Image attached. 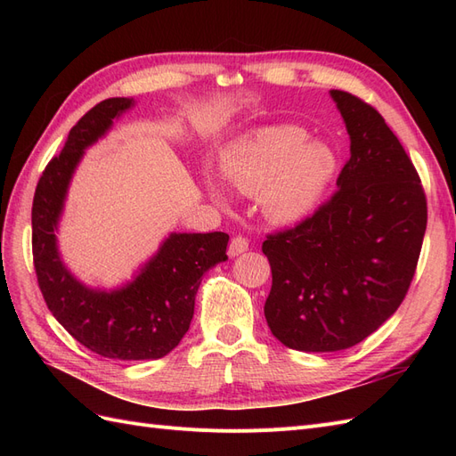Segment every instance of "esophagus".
Returning <instances> with one entry per match:
<instances>
[{
    "mask_svg": "<svg viewBox=\"0 0 456 456\" xmlns=\"http://www.w3.org/2000/svg\"><path fill=\"white\" fill-rule=\"evenodd\" d=\"M247 249H249V241H247V240L241 238V236H238V238H233V240L230 241V245H228V255H230V256H238V255L245 253Z\"/></svg>",
    "mask_w": 456,
    "mask_h": 456,
    "instance_id": "obj_1",
    "label": "esophagus"
}]
</instances>
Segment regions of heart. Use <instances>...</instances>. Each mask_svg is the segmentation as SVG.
<instances>
[{
    "label": "heart",
    "instance_id": "heart-1",
    "mask_svg": "<svg viewBox=\"0 0 456 456\" xmlns=\"http://www.w3.org/2000/svg\"><path fill=\"white\" fill-rule=\"evenodd\" d=\"M297 126H272L228 144L220 158V176L243 194H257L273 223H295L320 200L335 171V156L323 142L306 141ZM223 200V190L213 184Z\"/></svg>",
    "mask_w": 456,
    "mask_h": 456
}]
</instances>
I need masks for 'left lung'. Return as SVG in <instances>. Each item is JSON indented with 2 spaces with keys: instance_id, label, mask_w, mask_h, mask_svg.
Returning a JSON list of instances; mask_svg holds the SVG:
<instances>
[{
  "instance_id": "1",
  "label": "left lung",
  "mask_w": 456,
  "mask_h": 456,
  "mask_svg": "<svg viewBox=\"0 0 456 456\" xmlns=\"http://www.w3.org/2000/svg\"><path fill=\"white\" fill-rule=\"evenodd\" d=\"M350 134L337 191L310 218L268 236L272 335L300 352L360 344L402 305L426 232V196L402 142L375 108L329 91Z\"/></svg>"
}]
</instances>
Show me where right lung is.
I'll use <instances>...</instances> for the list:
<instances>
[{"label":"right lung","mask_w":456,"mask_h":456,"mask_svg":"<svg viewBox=\"0 0 456 456\" xmlns=\"http://www.w3.org/2000/svg\"><path fill=\"white\" fill-rule=\"evenodd\" d=\"M134 106L116 96L91 108L72 127L61 156L41 175L32 205V251L37 283L51 314L79 344L110 360H159L178 346L194 317L203 273L224 262L230 236L169 233L159 249L116 289H94L68 270L57 232L68 188L86 150Z\"/></svg>","instance_id":"add662e5"}]
</instances>
